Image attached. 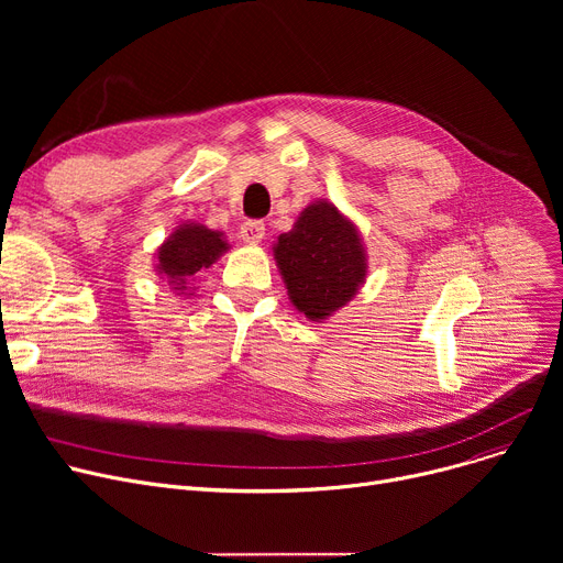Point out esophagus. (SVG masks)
Listing matches in <instances>:
<instances>
[{
    "label": "esophagus",
    "instance_id": "34e87169",
    "mask_svg": "<svg viewBox=\"0 0 563 563\" xmlns=\"http://www.w3.org/2000/svg\"><path fill=\"white\" fill-rule=\"evenodd\" d=\"M264 221H260V219H249V221H244L242 223V228H240V236L244 242H249V244H257V242H262V236H264Z\"/></svg>",
    "mask_w": 563,
    "mask_h": 563
}]
</instances>
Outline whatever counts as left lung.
Here are the masks:
<instances>
[{"label":"left lung","instance_id":"8db88e82","mask_svg":"<svg viewBox=\"0 0 563 563\" xmlns=\"http://www.w3.org/2000/svg\"><path fill=\"white\" fill-rule=\"evenodd\" d=\"M291 303L308 319H323L365 280V255L358 232L331 202H314L278 236L274 249Z\"/></svg>","mask_w":563,"mask_h":563}]
</instances>
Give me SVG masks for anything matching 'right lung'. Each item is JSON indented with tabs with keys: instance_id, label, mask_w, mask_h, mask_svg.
<instances>
[{
	"instance_id": "obj_1",
	"label": "right lung",
	"mask_w": 563,
	"mask_h": 563,
	"mask_svg": "<svg viewBox=\"0 0 563 563\" xmlns=\"http://www.w3.org/2000/svg\"><path fill=\"white\" fill-rule=\"evenodd\" d=\"M223 251L225 242L219 232L207 230L205 225H180L159 249L157 269L173 285H185L189 276L214 264Z\"/></svg>"
}]
</instances>
